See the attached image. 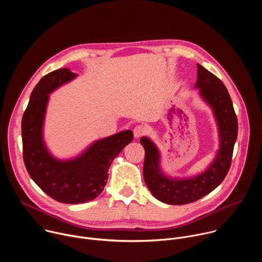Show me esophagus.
Here are the masks:
<instances>
[{
	"instance_id": "obj_1",
	"label": "esophagus",
	"mask_w": 262,
	"mask_h": 262,
	"mask_svg": "<svg viewBox=\"0 0 262 262\" xmlns=\"http://www.w3.org/2000/svg\"><path fill=\"white\" fill-rule=\"evenodd\" d=\"M146 132H147V129H146V127L144 125H137L134 128V136H135L136 139H139L140 137L145 135Z\"/></svg>"
}]
</instances>
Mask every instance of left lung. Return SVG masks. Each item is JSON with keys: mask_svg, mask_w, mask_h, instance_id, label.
Wrapping results in <instances>:
<instances>
[{"mask_svg": "<svg viewBox=\"0 0 262 262\" xmlns=\"http://www.w3.org/2000/svg\"><path fill=\"white\" fill-rule=\"evenodd\" d=\"M197 82L194 87L210 107L217 128L219 148L213 161L200 174L172 177L162 168V155L156 143L146 136L140 140L145 149L143 174L146 185L155 198L167 204L195 202L219 186L229 171L237 138V118L225 85L202 65L197 64Z\"/></svg>", "mask_w": 262, "mask_h": 262, "instance_id": "8db88e82", "label": "left lung"}]
</instances>
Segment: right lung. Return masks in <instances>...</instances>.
I'll list each match as a JSON object with an SVG mask.
<instances>
[{"instance_id":"add662e5","label":"right lung","mask_w":262,"mask_h":262,"mask_svg":"<svg viewBox=\"0 0 262 262\" xmlns=\"http://www.w3.org/2000/svg\"><path fill=\"white\" fill-rule=\"evenodd\" d=\"M77 78L69 68L47 74L32 91L21 120L24 162L29 175L46 194L66 204L98 197L106 184L112 162L134 139L127 129L93 141L73 158L58 159L51 152L45 140L50 94Z\"/></svg>"}]
</instances>
